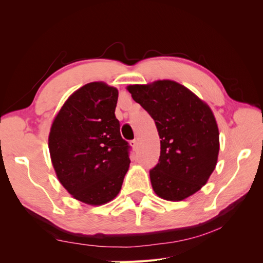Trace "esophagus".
Wrapping results in <instances>:
<instances>
[{
    "label": "esophagus",
    "instance_id": "1",
    "mask_svg": "<svg viewBox=\"0 0 263 263\" xmlns=\"http://www.w3.org/2000/svg\"><path fill=\"white\" fill-rule=\"evenodd\" d=\"M130 146L134 148V149H137L138 148V141L137 139H134L130 141Z\"/></svg>",
    "mask_w": 263,
    "mask_h": 263
}]
</instances>
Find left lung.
Masks as SVG:
<instances>
[{
	"instance_id": "8db88e82",
	"label": "left lung",
	"mask_w": 263,
	"mask_h": 263,
	"mask_svg": "<svg viewBox=\"0 0 263 263\" xmlns=\"http://www.w3.org/2000/svg\"><path fill=\"white\" fill-rule=\"evenodd\" d=\"M134 101L155 119L160 158L150 181L155 193L179 202L208 183L217 164L219 132L213 110L187 87L172 80L127 86Z\"/></svg>"
}]
</instances>
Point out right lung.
<instances>
[{
	"instance_id": "1",
	"label": "right lung",
	"mask_w": 263,
	"mask_h": 263,
	"mask_svg": "<svg viewBox=\"0 0 263 263\" xmlns=\"http://www.w3.org/2000/svg\"><path fill=\"white\" fill-rule=\"evenodd\" d=\"M117 99L116 87L87 83L70 95L50 127L55 176L71 196L87 205L114 200L129 168V146L115 117Z\"/></svg>"
}]
</instances>
